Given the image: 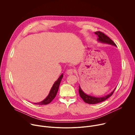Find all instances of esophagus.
Wrapping results in <instances>:
<instances>
[{"label":"esophagus","mask_w":135,"mask_h":135,"mask_svg":"<svg viewBox=\"0 0 135 135\" xmlns=\"http://www.w3.org/2000/svg\"><path fill=\"white\" fill-rule=\"evenodd\" d=\"M74 70L73 69H69L67 70L66 73H67V74L68 75H71V74H73L74 73Z\"/></svg>","instance_id":"obj_1"}]
</instances>
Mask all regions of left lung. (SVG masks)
Returning <instances> with one entry per match:
<instances>
[{
    "label": "left lung",
    "instance_id": "8db88e82",
    "mask_svg": "<svg viewBox=\"0 0 135 135\" xmlns=\"http://www.w3.org/2000/svg\"><path fill=\"white\" fill-rule=\"evenodd\" d=\"M95 34L97 35L98 36V41L103 43H105V44H110V45H112L113 46H117L116 44H115V43L110 39V38H109L107 35H106L105 33H103L101 31H96L95 32H94ZM115 89H114V90L109 94L104 96V97H93V96L91 95H89L88 94H85L81 89L80 86L79 85V94L81 98L83 100V101L86 103H88L89 104H98L99 103H102L104 101H105V100H106L107 99H108V98H109L110 96L113 94V93H114V91H115Z\"/></svg>",
    "mask_w": 135,
    "mask_h": 135
}]
</instances>
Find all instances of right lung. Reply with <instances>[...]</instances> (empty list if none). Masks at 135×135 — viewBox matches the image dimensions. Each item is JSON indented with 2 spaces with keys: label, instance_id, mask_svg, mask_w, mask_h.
Returning <instances> with one entry per match:
<instances>
[{
  "label": "right lung",
  "instance_id": "obj_1",
  "mask_svg": "<svg viewBox=\"0 0 135 135\" xmlns=\"http://www.w3.org/2000/svg\"><path fill=\"white\" fill-rule=\"evenodd\" d=\"M62 78H63V74L61 75V76L59 77V79L57 80L56 81L54 82L50 91L49 95L47 96V97L44 100H43L41 102L38 103H33V104L36 105H47L50 104L53 100V99L55 97L57 91H58L59 85L60 84V82L61 81Z\"/></svg>",
  "mask_w": 135,
  "mask_h": 135
}]
</instances>
